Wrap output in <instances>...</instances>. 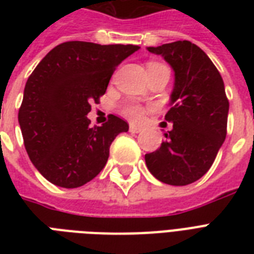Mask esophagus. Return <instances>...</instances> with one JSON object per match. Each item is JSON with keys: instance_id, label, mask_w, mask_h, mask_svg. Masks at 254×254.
Instances as JSON below:
<instances>
[{"instance_id": "1", "label": "esophagus", "mask_w": 254, "mask_h": 254, "mask_svg": "<svg viewBox=\"0 0 254 254\" xmlns=\"http://www.w3.org/2000/svg\"><path fill=\"white\" fill-rule=\"evenodd\" d=\"M129 131H130V133H139V131H142V127H135V125H130V127H129Z\"/></svg>"}]
</instances>
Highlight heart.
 <instances>
[{"label": "heart", "mask_w": 254, "mask_h": 254, "mask_svg": "<svg viewBox=\"0 0 254 254\" xmlns=\"http://www.w3.org/2000/svg\"><path fill=\"white\" fill-rule=\"evenodd\" d=\"M157 65H162L159 64V63H150V64L147 65V68L149 67H157ZM145 108L138 105V104H127L125 107L123 108V115L125 117L130 120V121H134V123H138L141 120L143 119V116H145Z\"/></svg>", "instance_id": "heart-1"}]
</instances>
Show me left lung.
<instances>
[{"mask_svg": "<svg viewBox=\"0 0 254 254\" xmlns=\"http://www.w3.org/2000/svg\"><path fill=\"white\" fill-rule=\"evenodd\" d=\"M175 73L171 108L165 116L173 129L159 149L145 155L158 181L186 186L200 179L216 158L227 135L229 101L224 81L207 54L189 41L147 47Z\"/></svg>", "mask_w": 254, "mask_h": 254, "instance_id": "1", "label": "left lung"}]
</instances>
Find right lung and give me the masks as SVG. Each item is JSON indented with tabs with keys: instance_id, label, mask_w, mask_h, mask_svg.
Segmentation results:
<instances>
[{
	"instance_id": "obj_1",
	"label": "right lung",
	"mask_w": 254,
	"mask_h": 254,
	"mask_svg": "<svg viewBox=\"0 0 254 254\" xmlns=\"http://www.w3.org/2000/svg\"><path fill=\"white\" fill-rule=\"evenodd\" d=\"M134 45L71 41L54 47L25 85L18 121L30 161L53 185L76 189L107 165L113 139L127 121L109 115L89 127L91 103H99L116 67L135 53Z\"/></svg>"
}]
</instances>
